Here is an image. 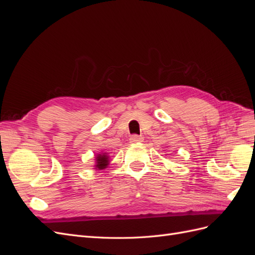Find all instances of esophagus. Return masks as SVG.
<instances>
[{"instance_id":"obj_1","label":"esophagus","mask_w":255,"mask_h":255,"mask_svg":"<svg viewBox=\"0 0 255 255\" xmlns=\"http://www.w3.org/2000/svg\"><path fill=\"white\" fill-rule=\"evenodd\" d=\"M143 140V138L141 136L138 135H132L129 137V141L132 143H136V142H141Z\"/></svg>"}]
</instances>
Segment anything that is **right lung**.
I'll list each match as a JSON object with an SVG mask.
<instances>
[{"label": "right lung", "mask_w": 255, "mask_h": 255, "mask_svg": "<svg viewBox=\"0 0 255 255\" xmlns=\"http://www.w3.org/2000/svg\"><path fill=\"white\" fill-rule=\"evenodd\" d=\"M111 163L109 153L101 152L96 155L95 157V170H103V169L109 167Z\"/></svg>", "instance_id": "obj_1"}]
</instances>
